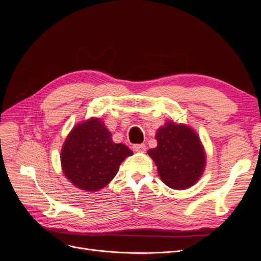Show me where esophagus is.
<instances>
[{
    "mask_svg": "<svg viewBox=\"0 0 261 261\" xmlns=\"http://www.w3.org/2000/svg\"><path fill=\"white\" fill-rule=\"evenodd\" d=\"M146 145L145 144H138V145H133V150L134 151H138V152H140V151H145L146 150Z\"/></svg>",
    "mask_w": 261,
    "mask_h": 261,
    "instance_id": "obj_1",
    "label": "esophagus"
}]
</instances>
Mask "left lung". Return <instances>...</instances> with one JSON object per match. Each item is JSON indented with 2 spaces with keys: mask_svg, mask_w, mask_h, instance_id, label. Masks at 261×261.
I'll list each match as a JSON object with an SVG mask.
<instances>
[{
  "mask_svg": "<svg viewBox=\"0 0 261 261\" xmlns=\"http://www.w3.org/2000/svg\"><path fill=\"white\" fill-rule=\"evenodd\" d=\"M158 146L148 154L163 183L173 189L193 186L201 176L206 155L196 133L185 125L168 122L156 132Z\"/></svg>",
  "mask_w": 261,
  "mask_h": 261,
  "instance_id": "8db88e82",
  "label": "left lung"
}]
</instances>
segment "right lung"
<instances>
[{
  "label": "right lung",
  "instance_id": "right-lung-1",
  "mask_svg": "<svg viewBox=\"0 0 261 261\" xmlns=\"http://www.w3.org/2000/svg\"><path fill=\"white\" fill-rule=\"evenodd\" d=\"M100 118L76 125L69 133L61 153L65 176L78 188L96 192L103 188L116 175L120 164L132 150L113 143Z\"/></svg>",
  "mask_w": 261,
  "mask_h": 261
}]
</instances>
